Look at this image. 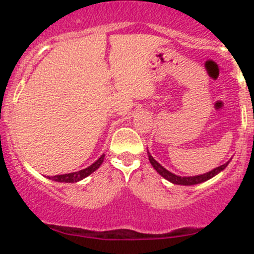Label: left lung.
Instances as JSON below:
<instances>
[{
  "label": "left lung",
  "instance_id": "obj_1",
  "mask_svg": "<svg viewBox=\"0 0 254 254\" xmlns=\"http://www.w3.org/2000/svg\"><path fill=\"white\" fill-rule=\"evenodd\" d=\"M148 157H149V161L151 166H153L154 168H155L157 173L160 174L161 177H164L166 180H168V182L176 184V185H196V184H200V183H204L206 182V180L211 179L212 177H215L216 174L220 173L221 171H223L224 168L227 167L229 164L228 162H226V164L218 166V167L214 168V170L210 171V172H206V173L204 174H199V176H194V177H179V176H176L174 173H172V172L167 171L166 168L164 167V166H161L159 164V162L156 161L155 159H154L153 156L150 155L149 151H148Z\"/></svg>",
  "mask_w": 254,
  "mask_h": 254
}]
</instances>
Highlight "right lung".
Masks as SVG:
<instances>
[{
  "label": "right lung",
  "mask_w": 254,
  "mask_h": 254,
  "mask_svg": "<svg viewBox=\"0 0 254 254\" xmlns=\"http://www.w3.org/2000/svg\"><path fill=\"white\" fill-rule=\"evenodd\" d=\"M105 159V154H103L94 164H92L89 167L84 168V170H81L78 172H72V173H66V174H60V176H55V177H49V179L54 180V182H58V183H76L80 182V180L84 179L86 177H88L89 174H92L93 172L97 171L99 167H100L101 164L104 162Z\"/></svg>",
  "instance_id": "1"
}]
</instances>
